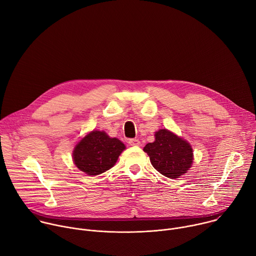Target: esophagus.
I'll return each instance as SVG.
<instances>
[{"label":"esophagus","mask_w":256,"mask_h":256,"mask_svg":"<svg viewBox=\"0 0 256 256\" xmlns=\"http://www.w3.org/2000/svg\"><path fill=\"white\" fill-rule=\"evenodd\" d=\"M128 144L130 146H140V142L138 140V138H130L128 140Z\"/></svg>","instance_id":"34e87169"}]
</instances>
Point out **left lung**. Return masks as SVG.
Segmentation results:
<instances>
[{"label": "left lung", "mask_w": 256, "mask_h": 256, "mask_svg": "<svg viewBox=\"0 0 256 256\" xmlns=\"http://www.w3.org/2000/svg\"><path fill=\"white\" fill-rule=\"evenodd\" d=\"M144 152L158 172L171 179L184 174L194 160L190 144L167 130H158L155 142L146 144Z\"/></svg>", "instance_id": "left-lung-1"}]
</instances>
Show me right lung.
<instances>
[{
    "label": "right lung",
    "mask_w": 256,
    "mask_h": 256,
    "mask_svg": "<svg viewBox=\"0 0 256 256\" xmlns=\"http://www.w3.org/2000/svg\"><path fill=\"white\" fill-rule=\"evenodd\" d=\"M126 146L104 132L93 130L76 146L72 159L76 166L88 175H98L110 169Z\"/></svg>",
    "instance_id": "obj_1"
}]
</instances>
